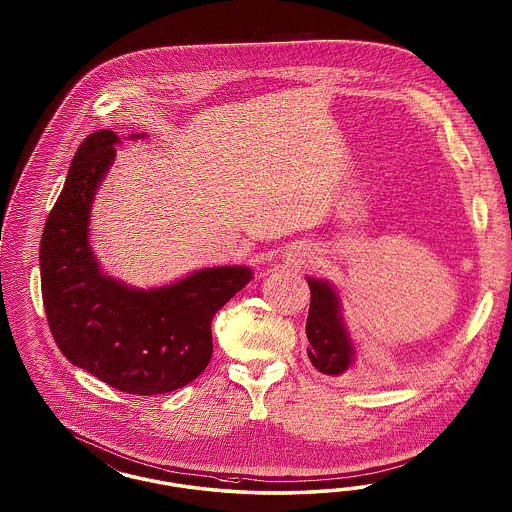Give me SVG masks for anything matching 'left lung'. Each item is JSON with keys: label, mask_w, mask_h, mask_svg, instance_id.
<instances>
[{"label": "left lung", "mask_w": 512, "mask_h": 512, "mask_svg": "<svg viewBox=\"0 0 512 512\" xmlns=\"http://www.w3.org/2000/svg\"><path fill=\"white\" fill-rule=\"evenodd\" d=\"M311 302L306 334L310 340L311 364L325 375H343L351 368L353 347L340 319V304L334 289L319 279H308Z\"/></svg>", "instance_id": "1"}]
</instances>
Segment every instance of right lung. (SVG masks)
I'll return each instance as SVG.
<instances>
[{"mask_svg":"<svg viewBox=\"0 0 512 512\" xmlns=\"http://www.w3.org/2000/svg\"><path fill=\"white\" fill-rule=\"evenodd\" d=\"M116 142L114 131L101 129L78 146L41 238V293L63 357L109 387L154 396L184 387L208 366L212 319L251 270L206 268L154 291L103 276L88 244V219Z\"/></svg>","mask_w":512,"mask_h":512,"instance_id":"obj_1","label":"right lung"}]
</instances>
